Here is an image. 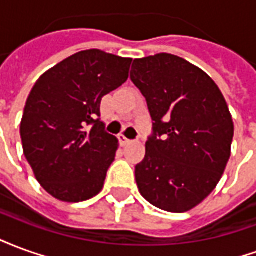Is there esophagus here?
Segmentation results:
<instances>
[{
    "label": "esophagus",
    "instance_id": "esophagus-1",
    "mask_svg": "<svg viewBox=\"0 0 256 256\" xmlns=\"http://www.w3.org/2000/svg\"><path fill=\"white\" fill-rule=\"evenodd\" d=\"M118 138H119V142H120V145H128V144H130V142H132V140H128V137H124L123 134H120V136H119Z\"/></svg>",
    "mask_w": 256,
    "mask_h": 256
}]
</instances>
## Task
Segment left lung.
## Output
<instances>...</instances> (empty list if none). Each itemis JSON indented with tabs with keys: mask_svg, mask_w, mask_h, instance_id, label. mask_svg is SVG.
Returning <instances> with one entry per match:
<instances>
[{
	"mask_svg": "<svg viewBox=\"0 0 256 256\" xmlns=\"http://www.w3.org/2000/svg\"><path fill=\"white\" fill-rule=\"evenodd\" d=\"M130 79L152 118L144 160L136 166L140 193L158 208L189 211L214 190L230 158L228 104L203 70L168 53L136 58Z\"/></svg>",
	"mask_w": 256,
	"mask_h": 256,
	"instance_id": "8db88e82",
	"label": "left lung"
}]
</instances>
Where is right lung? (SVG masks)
Instances as JSON below:
<instances>
[{
  "mask_svg": "<svg viewBox=\"0 0 256 256\" xmlns=\"http://www.w3.org/2000/svg\"><path fill=\"white\" fill-rule=\"evenodd\" d=\"M132 58L98 49L70 56L40 76L20 123L23 152L36 181L68 203L102 189L118 140L100 120L101 98L128 78Z\"/></svg>",
  "mask_w": 256,
  "mask_h": 256,
  "instance_id": "add662e5",
  "label": "right lung"
}]
</instances>
